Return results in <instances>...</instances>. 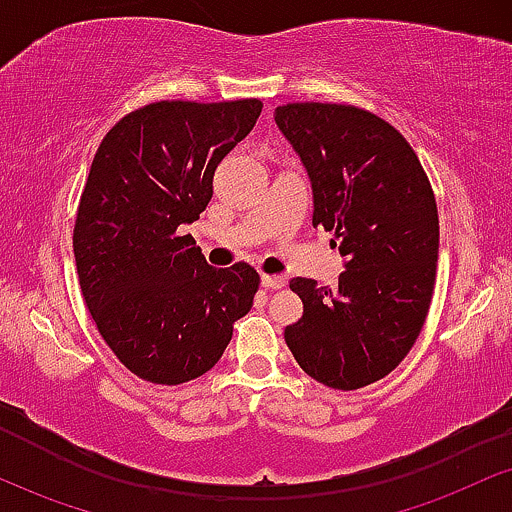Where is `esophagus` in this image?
<instances>
[{
  "label": "esophagus",
  "instance_id": "obj_1",
  "mask_svg": "<svg viewBox=\"0 0 512 512\" xmlns=\"http://www.w3.org/2000/svg\"><path fill=\"white\" fill-rule=\"evenodd\" d=\"M261 285L266 290H282L287 285V278H282V275H261Z\"/></svg>",
  "mask_w": 512,
  "mask_h": 512
}]
</instances>
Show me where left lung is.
I'll return each mask as SVG.
<instances>
[{"instance_id":"1","label":"left lung","mask_w":512,"mask_h":512,"mask_svg":"<svg viewBox=\"0 0 512 512\" xmlns=\"http://www.w3.org/2000/svg\"><path fill=\"white\" fill-rule=\"evenodd\" d=\"M275 124L314 191V227L345 256L338 287L294 278L304 314L285 328L297 364L323 386L381 381L412 350L436 282L438 210L398 129L352 105L290 102Z\"/></svg>"}]
</instances>
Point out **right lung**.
Instances as JSON below:
<instances>
[{"mask_svg": "<svg viewBox=\"0 0 512 512\" xmlns=\"http://www.w3.org/2000/svg\"><path fill=\"white\" fill-rule=\"evenodd\" d=\"M263 102H150L102 138L74 227L78 282L102 340L160 386L218 364L249 314L258 273L208 266L184 225L213 198V174L254 129Z\"/></svg>", "mask_w": 512, "mask_h": 512, "instance_id": "add662e5", "label": "right lung"}]
</instances>
